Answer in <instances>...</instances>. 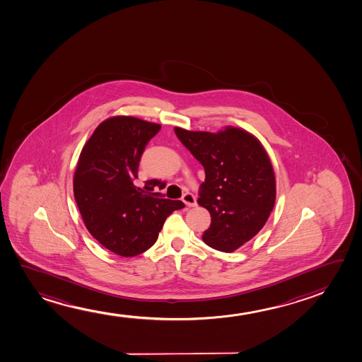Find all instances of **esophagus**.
<instances>
[{"instance_id": "esophagus-1", "label": "esophagus", "mask_w": 362, "mask_h": 362, "mask_svg": "<svg viewBox=\"0 0 362 362\" xmlns=\"http://www.w3.org/2000/svg\"><path fill=\"white\" fill-rule=\"evenodd\" d=\"M182 201H184L186 206H189V207H194V206H197L196 197H194V194H191V192H186V194L182 196Z\"/></svg>"}]
</instances>
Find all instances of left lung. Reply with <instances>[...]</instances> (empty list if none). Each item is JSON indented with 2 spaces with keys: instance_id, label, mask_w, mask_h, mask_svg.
I'll return each mask as SVG.
<instances>
[{
  "instance_id": "left-lung-1",
  "label": "left lung",
  "mask_w": 362,
  "mask_h": 362,
  "mask_svg": "<svg viewBox=\"0 0 362 362\" xmlns=\"http://www.w3.org/2000/svg\"><path fill=\"white\" fill-rule=\"evenodd\" d=\"M185 148L204 166L199 204L209 209L206 245L233 252L263 228L275 204V176L269 156L257 139L238 127L219 133L175 127Z\"/></svg>"
}]
</instances>
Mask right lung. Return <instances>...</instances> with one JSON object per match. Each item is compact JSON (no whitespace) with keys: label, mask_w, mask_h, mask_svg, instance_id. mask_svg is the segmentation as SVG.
<instances>
[{"label":"right lung","mask_w":362,"mask_h":362,"mask_svg":"<svg viewBox=\"0 0 362 362\" xmlns=\"http://www.w3.org/2000/svg\"><path fill=\"white\" fill-rule=\"evenodd\" d=\"M161 125L133 117L107 119L84 145L73 180L74 199L89 233L107 250L134 257L158 240L165 219L184 202L163 199L160 180L135 185L139 163Z\"/></svg>","instance_id":"right-lung-1"}]
</instances>
